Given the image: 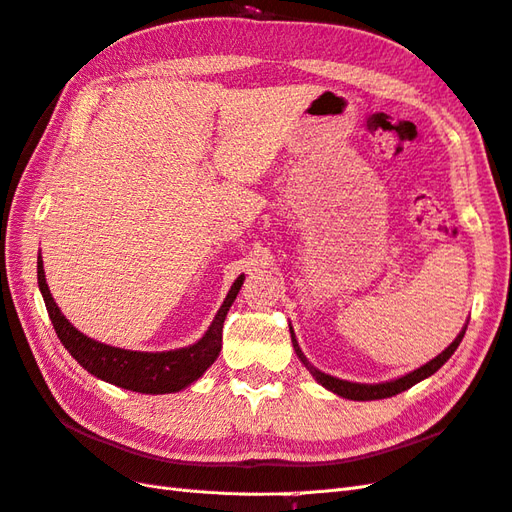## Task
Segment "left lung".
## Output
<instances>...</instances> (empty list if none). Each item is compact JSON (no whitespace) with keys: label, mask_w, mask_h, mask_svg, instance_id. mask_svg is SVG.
I'll list each match as a JSON object with an SVG mask.
<instances>
[{"label":"left lung","mask_w":512,"mask_h":512,"mask_svg":"<svg viewBox=\"0 0 512 512\" xmlns=\"http://www.w3.org/2000/svg\"><path fill=\"white\" fill-rule=\"evenodd\" d=\"M465 331H467V324L463 326V331L456 335L454 342L441 352V355H437L435 359L428 361L426 365H422V368H417V370H413V372H409V374H404V376H400V378H393V381H387V383H374V385L368 383V385H365V383L342 381V378H335V376H331V374L320 372L318 368H313V365L307 361V357L303 355V350H300V346H298V342H296V335H294L292 326H290L292 344H294L296 357H298L300 361H303L305 368L311 372V376L316 378V381H318L322 387H326L329 391L337 393V396L348 398V400H383V398H391V396H396V393H402V391H406V389H411V387L417 385L419 381H424V378L435 374V372L441 368V365L454 355V350L458 348V344L463 342Z\"/></svg>","instance_id":"obj_1"}]
</instances>
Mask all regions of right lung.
I'll use <instances>...</instances> for the list:
<instances>
[{"label":"right lung","mask_w":512,"mask_h":512,"mask_svg":"<svg viewBox=\"0 0 512 512\" xmlns=\"http://www.w3.org/2000/svg\"><path fill=\"white\" fill-rule=\"evenodd\" d=\"M36 270L38 290L43 294L51 324H54L62 346L71 352V357L101 381L138 393H175L199 381L220 355L222 326H225L227 311L244 283V274H240L231 285L225 303L220 305L212 324H209V329L196 344L166 352H140L101 344L97 339L77 331L49 292L41 253H38Z\"/></svg>","instance_id":"obj_1"}]
</instances>
